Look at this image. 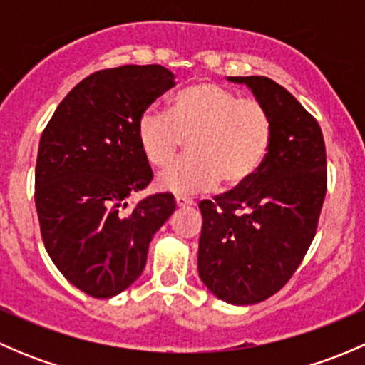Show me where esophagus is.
I'll use <instances>...</instances> for the list:
<instances>
[{
	"mask_svg": "<svg viewBox=\"0 0 365 365\" xmlns=\"http://www.w3.org/2000/svg\"><path fill=\"white\" fill-rule=\"evenodd\" d=\"M175 201H176V206H180V208H185V206L194 205V201L189 200V197H185V196H176Z\"/></svg>",
	"mask_w": 365,
	"mask_h": 365,
	"instance_id": "esophagus-1",
	"label": "esophagus"
}]
</instances>
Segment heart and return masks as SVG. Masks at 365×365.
Instances as JSON below:
<instances>
[{
    "mask_svg": "<svg viewBox=\"0 0 365 365\" xmlns=\"http://www.w3.org/2000/svg\"><path fill=\"white\" fill-rule=\"evenodd\" d=\"M145 159L165 168L187 143L189 157L162 171L160 190L190 194L219 183L235 189L261 168L272 141V118L256 98H240L217 83H196L180 91L168 114L146 111L138 121Z\"/></svg>",
    "mask_w": 365,
    "mask_h": 365,
    "instance_id": "heart-1",
    "label": "heart"
}]
</instances>
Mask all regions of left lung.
Wrapping results in <instances>:
<instances>
[{
    "mask_svg": "<svg viewBox=\"0 0 365 365\" xmlns=\"http://www.w3.org/2000/svg\"><path fill=\"white\" fill-rule=\"evenodd\" d=\"M247 84L272 118L263 164L242 185L200 203L197 270L220 300L249 305L275 295L300 267L327 194V152L316 118L263 76Z\"/></svg>",
    "mask_w": 365,
    "mask_h": 365,
    "instance_id": "left-lung-1",
    "label": "left lung"
}]
</instances>
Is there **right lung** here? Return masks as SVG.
<instances>
[{"label":"right lung","mask_w":365,"mask_h":365,"mask_svg":"<svg viewBox=\"0 0 365 365\" xmlns=\"http://www.w3.org/2000/svg\"><path fill=\"white\" fill-rule=\"evenodd\" d=\"M175 86L160 65H123L90 73L60 102L38 145L35 205L46 251L65 279L111 298L141 275L153 235L175 212L169 192L127 200L153 173L138 121Z\"/></svg>","instance_id":"1"}]
</instances>
